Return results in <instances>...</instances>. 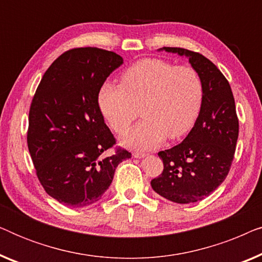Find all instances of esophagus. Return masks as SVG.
<instances>
[{"instance_id": "34e87169", "label": "esophagus", "mask_w": 262, "mask_h": 262, "mask_svg": "<svg viewBox=\"0 0 262 262\" xmlns=\"http://www.w3.org/2000/svg\"><path fill=\"white\" fill-rule=\"evenodd\" d=\"M132 156H134L135 159H143V157L146 156V154H144V152H139V151H135L134 154H132Z\"/></svg>"}]
</instances>
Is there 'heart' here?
I'll return each mask as SVG.
<instances>
[{
    "mask_svg": "<svg viewBox=\"0 0 262 262\" xmlns=\"http://www.w3.org/2000/svg\"><path fill=\"white\" fill-rule=\"evenodd\" d=\"M98 103L118 134L127 130L137 116L136 106H141L144 119L121 137V144L150 150L166 137L178 139L191 130L202 108L203 82L191 67L146 58L121 74V84L102 83Z\"/></svg>",
    "mask_w": 262,
    "mask_h": 262,
    "instance_id": "heart-1",
    "label": "heart"
}]
</instances>
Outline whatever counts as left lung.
Returning <instances> with one entry per match:
<instances>
[{"label": "left lung", "mask_w": 262, "mask_h": 262, "mask_svg": "<svg viewBox=\"0 0 262 262\" xmlns=\"http://www.w3.org/2000/svg\"><path fill=\"white\" fill-rule=\"evenodd\" d=\"M159 51L188 59L202 78L203 103L187 137L159 152L163 171L151 180V187L170 202L195 203L210 195L230 170L238 137L234 95L224 75L206 57L181 48Z\"/></svg>", "instance_id": "obj_1"}]
</instances>
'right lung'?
I'll list each match as a JSON object with an SVG mask.
<instances>
[{"instance_id": "add662e5", "label": "right lung", "mask_w": 262, "mask_h": 262, "mask_svg": "<svg viewBox=\"0 0 262 262\" xmlns=\"http://www.w3.org/2000/svg\"><path fill=\"white\" fill-rule=\"evenodd\" d=\"M112 51L73 49L60 55L42 76L28 116L27 144L37 177L53 199L84 207L101 199L114 171L131 154L117 149L98 103L106 78L123 64Z\"/></svg>"}]
</instances>
